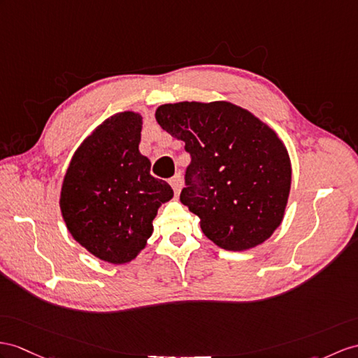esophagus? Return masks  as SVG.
<instances>
[{
  "instance_id": "obj_1",
  "label": "esophagus",
  "mask_w": 358,
  "mask_h": 358,
  "mask_svg": "<svg viewBox=\"0 0 358 358\" xmlns=\"http://www.w3.org/2000/svg\"><path fill=\"white\" fill-rule=\"evenodd\" d=\"M170 184H171V187H173V189H174V194H179L180 189H182V185H184V180H182L180 174H176V176L171 178Z\"/></svg>"
}]
</instances>
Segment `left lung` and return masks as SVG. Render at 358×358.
Segmentation results:
<instances>
[{"mask_svg":"<svg viewBox=\"0 0 358 358\" xmlns=\"http://www.w3.org/2000/svg\"><path fill=\"white\" fill-rule=\"evenodd\" d=\"M155 117L191 155L180 202L206 237L234 252L270 238L292 185L290 156L275 130L229 101L167 103Z\"/></svg>","mask_w":358,"mask_h":358,"instance_id":"obj_1","label":"left lung"}]
</instances>
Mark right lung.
I'll return each instance as SVG.
<instances>
[{"label": "right lung", "instance_id": "1", "mask_svg": "<svg viewBox=\"0 0 358 358\" xmlns=\"http://www.w3.org/2000/svg\"><path fill=\"white\" fill-rule=\"evenodd\" d=\"M143 117L126 110L104 120L76 150L60 191L69 234L106 263L136 258L153 232L158 208L173 197L139 153Z\"/></svg>", "mask_w": 358, "mask_h": 358}]
</instances>
